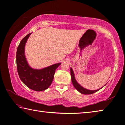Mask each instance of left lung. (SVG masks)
I'll return each instance as SVG.
<instances>
[{"instance_id":"obj_1","label":"left lung","mask_w":125,"mask_h":125,"mask_svg":"<svg viewBox=\"0 0 125 125\" xmlns=\"http://www.w3.org/2000/svg\"><path fill=\"white\" fill-rule=\"evenodd\" d=\"M71 75L72 82V83H73V85L74 86V87L76 89H77L79 93H81V94H83L87 95V94H93V93H95L96 92H98V90H100L101 88H103L104 86L106 85V84H107L106 83V84H105V85H104L103 87L99 88V89H97V90H89V89H87L84 88L81 85H80V84H79V83H78V82L75 79L74 73V72H73V69H72V68H71Z\"/></svg>"}]
</instances>
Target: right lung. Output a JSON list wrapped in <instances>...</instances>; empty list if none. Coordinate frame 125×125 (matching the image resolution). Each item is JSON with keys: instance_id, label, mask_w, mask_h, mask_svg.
Here are the masks:
<instances>
[{"instance_id": "add662e5", "label": "right lung", "mask_w": 125, "mask_h": 125, "mask_svg": "<svg viewBox=\"0 0 125 125\" xmlns=\"http://www.w3.org/2000/svg\"><path fill=\"white\" fill-rule=\"evenodd\" d=\"M31 33L27 35L21 41L17 49V69L21 80L25 85L33 90L41 92L49 88L53 79L55 71L61 63L42 69H35L30 66L25 57V48Z\"/></svg>"}]
</instances>
